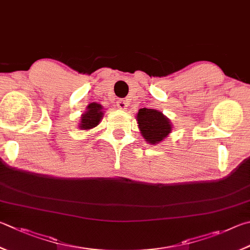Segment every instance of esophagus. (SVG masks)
Here are the masks:
<instances>
[{
    "label": "esophagus",
    "instance_id": "1",
    "mask_svg": "<svg viewBox=\"0 0 250 250\" xmlns=\"http://www.w3.org/2000/svg\"><path fill=\"white\" fill-rule=\"evenodd\" d=\"M117 107L121 108V109H125L126 107H127V102H126L125 100H120L117 101Z\"/></svg>",
    "mask_w": 250,
    "mask_h": 250
}]
</instances>
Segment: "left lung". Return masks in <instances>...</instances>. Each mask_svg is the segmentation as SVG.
Wrapping results in <instances>:
<instances>
[{
  "instance_id": "8db88e82",
  "label": "left lung",
  "mask_w": 250,
  "mask_h": 250,
  "mask_svg": "<svg viewBox=\"0 0 250 250\" xmlns=\"http://www.w3.org/2000/svg\"><path fill=\"white\" fill-rule=\"evenodd\" d=\"M138 127L147 143L156 145L171 133L172 125L163 113L152 108H141L137 113Z\"/></svg>"
}]
</instances>
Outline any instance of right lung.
<instances>
[{
  "label": "right lung",
  "instance_id": "1",
  "mask_svg": "<svg viewBox=\"0 0 250 250\" xmlns=\"http://www.w3.org/2000/svg\"><path fill=\"white\" fill-rule=\"evenodd\" d=\"M103 107L101 106V104L98 103H92L86 107V111L84 114H82L81 116V123H80V128L83 130H87L95 127L99 125L103 117Z\"/></svg>",
  "mask_w": 250,
  "mask_h": 250
}]
</instances>
